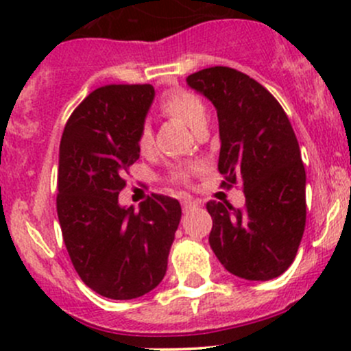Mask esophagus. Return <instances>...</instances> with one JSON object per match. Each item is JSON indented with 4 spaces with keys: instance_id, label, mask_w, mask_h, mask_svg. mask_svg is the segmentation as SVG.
<instances>
[{
    "instance_id": "esophagus-1",
    "label": "esophagus",
    "mask_w": 351,
    "mask_h": 351,
    "mask_svg": "<svg viewBox=\"0 0 351 351\" xmlns=\"http://www.w3.org/2000/svg\"><path fill=\"white\" fill-rule=\"evenodd\" d=\"M182 207H183V210H190V208H193V207H197V202H193V200H190V198H185V200L182 202Z\"/></svg>"
}]
</instances>
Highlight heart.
Returning a JSON list of instances; mask_svg holds the SVG:
<instances>
[{"label":"heart","instance_id":"1","mask_svg":"<svg viewBox=\"0 0 351 351\" xmlns=\"http://www.w3.org/2000/svg\"><path fill=\"white\" fill-rule=\"evenodd\" d=\"M159 107H161V112L165 115L182 120L195 132L200 127H205V122H207L205 105L202 104L200 98L195 97L193 93H189V91H169L162 97ZM137 146H139L141 153H147L151 149V146H153V130H151L149 125H143V129L139 130Z\"/></svg>","mask_w":351,"mask_h":351}]
</instances>
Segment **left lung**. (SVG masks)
Segmentation results:
<instances>
[{
  "instance_id": "8db88e82",
  "label": "left lung",
  "mask_w": 351,
  "mask_h": 351,
  "mask_svg": "<svg viewBox=\"0 0 351 351\" xmlns=\"http://www.w3.org/2000/svg\"><path fill=\"white\" fill-rule=\"evenodd\" d=\"M186 83L217 110L222 186L241 183L246 205L207 202L212 251L244 280H271L292 265L306 228V169L289 117L241 71L215 66Z\"/></svg>"
}]
</instances>
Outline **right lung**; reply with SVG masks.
<instances>
[{"label": "right lung", "instance_id": "right-lung-1", "mask_svg": "<svg viewBox=\"0 0 351 351\" xmlns=\"http://www.w3.org/2000/svg\"><path fill=\"white\" fill-rule=\"evenodd\" d=\"M153 100L151 84L98 88L71 113L59 146L62 239L81 280L108 299H136L159 285L182 219L180 202L158 193L139 212L119 204Z\"/></svg>", "mask_w": 351, "mask_h": 351}]
</instances>
